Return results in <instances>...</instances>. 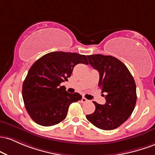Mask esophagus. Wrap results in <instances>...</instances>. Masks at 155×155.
<instances>
[{
	"instance_id": "esophagus-1",
	"label": "esophagus",
	"mask_w": 155,
	"mask_h": 155,
	"mask_svg": "<svg viewBox=\"0 0 155 155\" xmlns=\"http://www.w3.org/2000/svg\"><path fill=\"white\" fill-rule=\"evenodd\" d=\"M81 101H82V102H88V100H87L86 98H85V97H83L82 98V100H81Z\"/></svg>"
}]
</instances>
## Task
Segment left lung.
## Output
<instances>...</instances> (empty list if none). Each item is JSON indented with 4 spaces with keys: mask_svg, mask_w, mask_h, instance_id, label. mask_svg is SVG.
Wrapping results in <instances>:
<instances>
[{
    "mask_svg": "<svg viewBox=\"0 0 155 155\" xmlns=\"http://www.w3.org/2000/svg\"><path fill=\"white\" fill-rule=\"evenodd\" d=\"M89 64L100 73L99 86L106 102L95 105L86 119L97 127L111 130L121 126L131 116L136 104V86L131 73L121 61L110 55H87ZM104 96V94H102Z\"/></svg>",
    "mask_w": 155,
    "mask_h": 155,
    "instance_id": "1",
    "label": "left lung"
}]
</instances>
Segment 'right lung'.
<instances>
[{
  "instance_id": "add662e5",
  "label": "right lung",
  "mask_w": 155,
  "mask_h": 155,
  "mask_svg": "<svg viewBox=\"0 0 155 155\" xmlns=\"http://www.w3.org/2000/svg\"><path fill=\"white\" fill-rule=\"evenodd\" d=\"M78 64H88L85 55L52 52L31 66L22 84L26 110L38 124L53 126L65 119L71 103L82 99L78 93L66 91L62 82L68 81Z\"/></svg>"
}]
</instances>
